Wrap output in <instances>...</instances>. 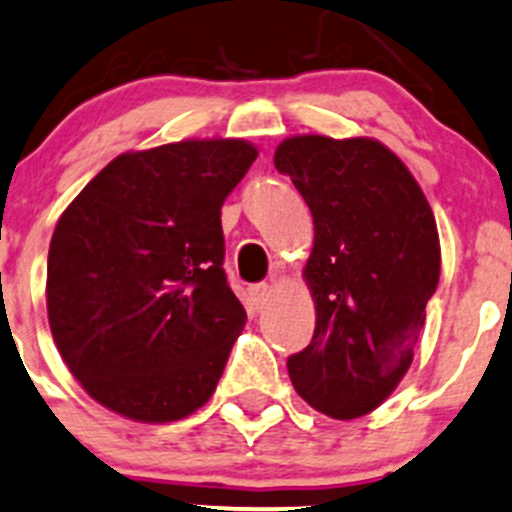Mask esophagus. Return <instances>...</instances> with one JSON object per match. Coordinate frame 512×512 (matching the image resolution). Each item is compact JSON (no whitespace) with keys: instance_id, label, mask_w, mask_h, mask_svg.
Here are the masks:
<instances>
[{"instance_id":"34e87169","label":"esophagus","mask_w":512,"mask_h":512,"mask_svg":"<svg viewBox=\"0 0 512 512\" xmlns=\"http://www.w3.org/2000/svg\"><path fill=\"white\" fill-rule=\"evenodd\" d=\"M270 294H272V289H270V284H252L250 287V299H252V304H255V309H262V306L267 304V301H270Z\"/></svg>"}]
</instances>
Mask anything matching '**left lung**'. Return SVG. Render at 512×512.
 <instances>
[{
    "label": "left lung",
    "mask_w": 512,
    "mask_h": 512,
    "mask_svg": "<svg viewBox=\"0 0 512 512\" xmlns=\"http://www.w3.org/2000/svg\"><path fill=\"white\" fill-rule=\"evenodd\" d=\"M274 166L314 218L304 277L316 328L309 346L289 355V378L326 417H363L405 378L437 292L434 213L410 169L375 139L289 137Z\"/></svg>",
    "instance_id": "1"
}]
</instances>
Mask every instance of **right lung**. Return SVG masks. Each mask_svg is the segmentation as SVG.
Returning <instances> with one entry per match:
<instances>
[{"instance_id": "right-lung-1", "label": "right lung", "mask_w": 512, "mask_h": 512, "mask_svg": "<svg viewBox=\"0 0 512 512\" xmlns=\"http://www.w3.org/2000/svg\"><path fill=\"white\" fill-rule=\"evenodd\" d=\"M255 159L245 139L120 154L58 218L48 324L102 407L164 424L215 392L247 321L223 270L220 208Z\"/></svg>"}]
</instances>
